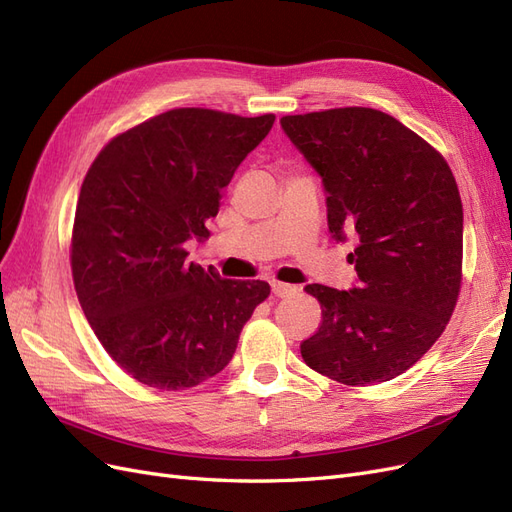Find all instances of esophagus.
Here are the masks:
<instances>
[{
	"mask_svg": "<svg viewBox=\"0 0 512 512\" xmlns=\"http://www.w3.org/2000/svg\"><path fill=\"white\" fill-rule=\"evenodd\" d=\"M271 290H273L275 297H280V299L294 297V294L299 292V288H297V286H292V284H282V282H273V284H271Z\"/></svg>",
	"mask_w": 512,
	"mask_h": 512,
	"instance_id": "1",
	"label": "esophagus"
}]
</instances>
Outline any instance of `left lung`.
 Masks as SVG:
<instances>
[{
  "mask_svg": "<svg viewBox=\"0 0 512 512\" xmlns=\"http://www.w3.org/2000/svg\"><path fill=\"white\" fill-rule=\"evenodd\" d=\"M282 130L322 179L329 232L348 235L359 282L307 284L322 324L301 344L318 374L350 386L393 380L436 344L461 286L463 209L440 153L376 108L288 115Z\"/></svg>",
  "mask_w": 512,
  "mask_h": 512,
  "instance_id": "1",
  "label": "left lung"
}]
</instances>
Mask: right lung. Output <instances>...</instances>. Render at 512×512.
<instances>
[{
  "label": "right lung",
  "instance_id": "add662e5",
  "mask_svg": "<svg viewBox=\"0 0 512 512\" xmlns=\"http://www.w3.org/2000/svg\"><path fill=\"white\" fill-rule=\"evenodd\" d=\"M273 121L173 108L115 136L87 170L74 288L104 350L138 382L179 391L220 374L269 297L267 282L188 265L185 243L209 239L224 188Z\"/></svg>",
  "mask_w": 512,
  "mask_h": 512
}]
</instances>
